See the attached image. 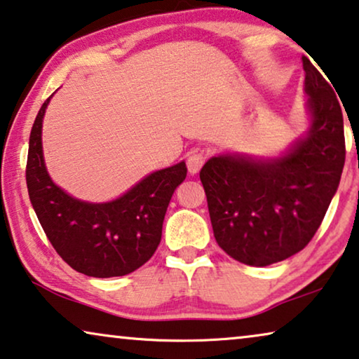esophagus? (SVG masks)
I'll use <instances>...</instances> for the list:
<instances>
[{"label": "esophagus", "instance_id": "34e87169", "mask_svg": "<svg viewBox=\"0 0 359 359\" xmlns=\"http://www.w3.org/2000/svg\"><path fill=\"white\" fill-rule=\"evenodd\" d=\"M188 170L191 175H196L197 171L202 168V165L205 163V154L202 152V150H196V152H192L189 157H188Z\"/></svg>", "mask_w": 359, "mask_h": 359}]
</instances>
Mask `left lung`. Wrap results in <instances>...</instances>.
Masks as SVG:
<instances>
[{
    "mask_svg": "<svg viewBox=\"0 0 359 359\" xmlns=\"http://www.w3.org/2000/svg\"><path fill=\"white\" fill-rule=\"evenodd\" d=\"M303 67L313 113L306 139L282 158L220 155L199 173L218 246L248 266H270L308 246L344 171V115L337 90L308 58Z\"/></svg>",
    "mask_w": 359,
    "mask_h": 359,
    "instance_id": "obj_1",
    "label": "left lung"
}]
</instances>
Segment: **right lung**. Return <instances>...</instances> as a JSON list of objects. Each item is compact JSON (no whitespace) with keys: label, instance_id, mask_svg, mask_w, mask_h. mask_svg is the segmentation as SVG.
I'll return each instance as SVG.
<instances>
[{"label":"right lung","instance_id":"right-lung-1","mask_svg":"<svg viewBox=\"0 0 359 359\" xmlns=\"http://www.w3.org/2000/svg\"><path fill=\"white\" fill-rule=\"evenodd\" d=\"M50 98L34 121L25 167L40 225L60 257L77 272L97 278L131 273L157 251L170 199L188 173L186 163L155 171L113 202L77 201L51 181L43 163L41 121Z\"/></svg>","mask_w":359,"mask_h":359}]
</instances>
